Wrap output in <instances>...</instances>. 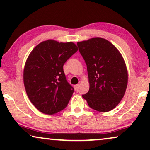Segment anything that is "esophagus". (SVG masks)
Here are the masks:
<instances>
[{"instance_id": "34e87169", "label": "esophagus", "mask_w": 150, "mask_h": 150, "mask_svg": "<svg viewBox=\"0 0 150 150\" xmlns=\"http://www.w3.org/2000/svg\"><path fill=\"white\" fill-rule=\"evenodd\" d=\"M74 89L76 90V91H78V89H79V84L74 85Z\"/></svg>"}]
</instances>
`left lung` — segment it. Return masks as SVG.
<instances>
[{"label":"left lung","instance_id":"8db88e82","mask_svg":"<svg viewBox=\"0 0 150 150\" xmlns=\"http://www.w3.org/2000/svg\"><path fill=\"white\" fill-rule=\"evenodd\" d=\"M87 67L89 90L83 95L88 105L106 112L116 107L124 98L128 81L126 63L109 41L93 38L77 42Z\"/></svg>","mask_w":150,"mask_h":150}]
</instances>
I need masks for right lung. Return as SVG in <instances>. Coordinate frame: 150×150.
Segmentation results:
<instances>
[{
  "mask_svg": "<svg viewBox=\"0 0 150 150\" xmlns=\"http://www.w3.org/2000/svg\"><path fill=\"white\" fill-rule=\"evenodd\" d=\"M78 50L74 43L48 40L33 49L24 65L23 80L28 99L37 109L54 115L66 107L74 93L63 65Z\"/></svg>",
  "mask_w": 150,
  "mask_h": 150,
  "instance_id": "right-lung-1",
  "label": "right lung"
}]
</instances>
